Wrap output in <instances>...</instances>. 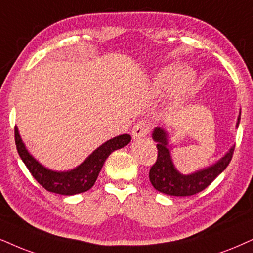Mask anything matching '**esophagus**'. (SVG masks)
<instances>
[{"label": "esophagus", "instance_id": "34e87169", "mask_svg": "<svg viewBox=\"0 0 253 253\" xmlns=\"http://www.w3.org/2000/svg\"><path fill=\"white\" fill-rule=\"evenodd\" d=\"M149 125L146 123V121H139L133 126L132 129V135L133 139H141V137H145L147 134L149 133Z\"/></svg>", "mask_w": 253, "mask_h": 253}]
</instances>
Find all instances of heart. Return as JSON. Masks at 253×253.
I'll use <instances>...</instances> for the list:
<instances>
[{
	"label": "heart",
	"mask_w": 253,
	"mask_h": 253,
	"mask_svg": "<svg viewBox=\"0 0 253 253\" xmlns=\"http://www.w3.org/2000/svg\"><path fill=\"white\" fill-rule=\"evenodd\" d=\"M195 82V75L190 69L174 65L167 68L156 79V85L159 87L169 88L175 85L177 93L184 97L191 91Z\"/></svg>",
	"instance_id": "heart-1"
}]
</instances>
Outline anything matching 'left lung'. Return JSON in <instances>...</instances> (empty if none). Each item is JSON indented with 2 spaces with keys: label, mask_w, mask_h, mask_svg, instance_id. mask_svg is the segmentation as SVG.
<instances>
[{
  "label": "left lung",
  "mask_w": 253,
  "mask_h": 253,
  "mask_svg": "<svg viewBox=\"0 0 253 253\" xmlns=\"http://www.w3.org/2000/svg\"><path fill=\"white\" fill-rule=\"evenodd\" d=\"M241 120L239 113L237 127ZM153 139L158 143V159L149 170V181L160 193L170 196H191L206 189L215 178L228 167L231 161L235 147H231L219 161L210 167L201 169L189 175H183L175 168L168 149V134L165 129L156 127Z\"/></svg>",
  "instance_id": "obj_1"
}]
</instances>
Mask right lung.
Wrapping results in <instances>:
<instances>
[{"label": "right lung", "mask_w": 253, "mask_h": 253, "mask_svg": "<svg viewBox=\"0 0 253 253\" xmlns=\"http://www.w3.org/2000/svg\"><path fill=\"white\" fill-rule=\"evenodd\" d=\"M130 142L129 134L116 136L103 143L78 167L69 171H53L43 167L36 159L29 154L22 141L17 127H15V143L18 155L27 166L33 177L44 189L59 195H76L85 193L93 187L103 168L104 162L114 150L120 149Z\"/></svg>", "instance_id": "right-lung-1"}]
</instances>
